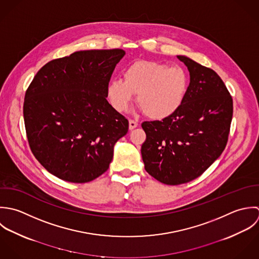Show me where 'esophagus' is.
Masks as SVG:
<instances>
[{"mask_svg":"<svg viewBox=\"0 0 259 259\" xmlns=\"http://www.w3.org/2000/svg\"><path fill=\"white\" fill-rule=\"evenodd\" d=\"M138 126V122L135 121V120H129V129L130 130H133L134 128H136Z\"/></svg>","mask_w":259,"mask_h":259,"instance_id":"esophagus-1","label":"esophagus"}]
</instances>
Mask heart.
Segmentation results:
<instances>
[{
	"label": "heart",
	"mask_w": 259,
	"mask_h": 259,
	"mask_svg": "<svg viewBox=\"0 0 259 259\" xmlns=\"http://www.w3.org/2000/svg\"><path fill=\"white\" fill-rule=\"evenodd\" d=\"M123 80H112L107 96L118 112H125L137 94V104L151 119H164L183 103L189 87L188 71L179 64L137 61L123 71Z\"/></svg>",
	"instance_id": "heart-1"
}]
</instances>
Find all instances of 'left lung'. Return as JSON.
<instances>
[{"label": "left lung", "instance_id": "1", "mask_svg": "<svg viewBox=\"0 0 259 259\" xmlns=\"http://www.w3.org/2000/svg\"><path fill=\"white\" fill-rule=\"evenodd\" d=\"M177 58L190 74L183 103L161 121L141 125L145 170L167 185L194 180L221 155L233 114L232 97L216 72L185 56Z\"/></svg>", "mask_w": 259, "mask_h": 259}]
</instances>
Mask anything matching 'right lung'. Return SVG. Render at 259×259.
<instances>
[{
  "label": "right lung",
  "instance_id": "obj_1",
  "mask_svg": "<svg viewBox=\"0 0 259 259\" xmlns=\"http://www.w3.org/2000/svg\"><path fill=\"white\" fill-rule=\"evenodd\" d=\"M125 51L88 50L44 65L23 107L32 153L56 177L90 182L109 168L128 120L108 103L107 87Z\"/></svg>",
  "mask_w": 259,
  "mask_h": 259
}]
</instances>
